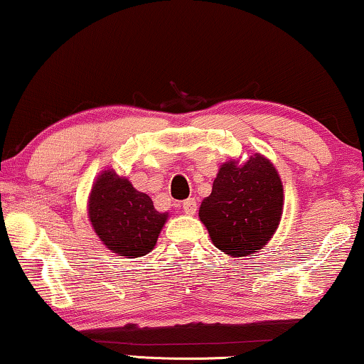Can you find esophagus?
Wrapping results in <instances>:
<instances>
[{
  "mask_svg": "<svg viewBox=\"0 0 364 364\" xmlns=\"http://www.w3.org/2000/svg\"><path fill=\"white\" fill-rule=\"evenodd\" d=\"M182 208L188 215H193L197 212V200L196 198H187V200L182 202Z\"/></svg>",
  "mask_w": 364,
  "mask_h": 364,
  "instance_id": "1",
  "label": "esophagus"
}]
</instances>
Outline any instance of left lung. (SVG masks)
<instances>
[{
    "mask_svg": "<svg viewBox=\"0 0 364 364\" xmlns=\"http://www.w3.org/2000/svg\"><path fill=\"white\" fill-rule=\"evenodd\" d=\"M283 186L260 154L243 166L227 162L203 198L198 217L213 245L232 257L253 255L275 233L282 217Z\"/></svg>",
    "mask_w": 364,
    "mask_h": 364,
    "instance_id": "8db88e82",
    "label": "left lung"
}]
</instances>
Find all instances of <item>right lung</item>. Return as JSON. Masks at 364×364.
<instances>
[{
  "label": "right lung",
  "mask_w": 364,
  "mask_h": 364,
  "mask_svg": "<svg viewBox=\"0 0 364 364\" xmlns=\"http://www.w3.org/2000/svg\"><path fill=\"white\" fill-rule=\"evenodd\" d=\"M89 218L109 250L134 258L152 250L167 213L157 212L151 197L136 191L127 178L106 171L92 187Z\"/></svg>",
  "instance_id": "obj_1"
}]
</instances>
